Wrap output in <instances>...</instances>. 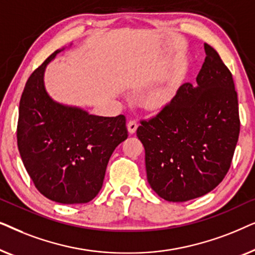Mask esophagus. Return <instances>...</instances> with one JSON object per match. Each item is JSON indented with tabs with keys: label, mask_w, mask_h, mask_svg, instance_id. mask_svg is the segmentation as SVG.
<instances>
[{
	"label": "esophagus",
	"mask_w": 255,
	"mask_h": 255,
	"mask_svg": "<svg viewBox=\"0 0 255 255\" xmlns=\"http://www.w3.org/2000/svg\"><path fill=\"white\" fill-rule=\"evenodd\" d=\"M137 128H138V123L135 121H128V133L133 134L135 131H137Z\"/></svg>",
	"instance_id": "obj_1"
}]
</instances>
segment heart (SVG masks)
<instances>
[{
    "mask_svg": "<svg viewBox=\"0 0 255 255\" xmlns=\"http://www.w3.org/2000/svg\"><path fill=\"white\" fill-rule=\"evenodd\" d=\"M167 100H168V95L165 92L156 93L148 100V106L151 108H159L165 104Z\"/></svg>",
    "mask_w": 255,
    "mask_h": 255,
    "instance_id": "1",
    "label": "heart"
}]
</instances>
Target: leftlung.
<instances>
[{"instance_id": "left-lung-1", "label": "left lung", "mask_w": 255, "mask_h": 255, "mask_svg": "<svg viewBox=\"0 0 255 255\" xmlns=\"http://www.w3.org/2000/svg\"><path fill=\"white\" fill-rule=\"evenodd\" d=\"M194 87L184 83L162 110L140 121L149 186L168 202H186L215 189L231 166L240 131L238 96L231 72L215 48Z\"/></svg>"}]
</instances>
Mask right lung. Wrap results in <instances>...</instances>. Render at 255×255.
I'll list each match as a JSON object with an SVG mask.
<instances>
[{
    "mask_svg": "<svg viewBox=\"0 0 255 255\" xmlns=\"http://www.w3.org/2000/svg\"><path fill=\"white\" fill-rule=\"evenodd\" d=\"M60 50L30 75L19 101L17 145L40 194L62 204H80L99 194L115 148L128 138L124 115L102 117L57 103L44 72Z\"/></svg>",
    "mask_w": 255,
    "mask_h": 255,
    "instance_id": "1",
    "label": "right lung"
}]
</instances>
